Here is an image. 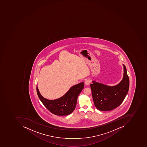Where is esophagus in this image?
Listing matches in <instances>:
<instances>
[{"mask_svg":"<svg viewBox=\"0 0 147 147\" xmlns=\"http://www.w3.org/2000/svg\"><path fill=\"white\" fill-rule=\"evenodd\" d=\"M90 80H86L85 82V84L86 85H88L89 84H90Z\"/></svg>","mask_w":147,"mask_h":147,"instance_id":"esophagus-1","label":"esophagus"}]
</instances>
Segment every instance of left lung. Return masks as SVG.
<instances>
[{"label":"left lung","instance_id":"obj_1","mask_svg":"<svg viewBox=\"0 0 147 147\" xmlns=\"http://www.w3.org/2000/svg\"><path fill=\"white\" fill-rule=\"evenodd\" d=\"M122 80L114 86L106 85L93 81L90 85L92 96L95 107L101 111H109L120 106L129 91V80L125 66Z\"/></svg>","mask_w":147,"mask_h":147}]
</instances>
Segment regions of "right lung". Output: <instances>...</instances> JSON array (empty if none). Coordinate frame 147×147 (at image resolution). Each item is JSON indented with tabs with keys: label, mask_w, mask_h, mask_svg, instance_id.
Returning a JSON list of instances; mask_svg holds the SVG:
<instances>
[{
	"label": "right lung",
	"mask_w": 147,
	"mask_h": 147,
	"mask_svg": "<svg viewBox=\"0 0 147 147\" xmlns=\"http://www.w3.org/2000/svg\"><path fill=\"white\" fill-rule=\"evenodd\" d=\"M84 87V82L73 86L62 97L55 100H49L44 98L37 86L36 92L41 102L50 112L58 116H65L71 114L74 111L78 95Z\"/></svg>",
	"instance_id": "right-lung-1"
}]
</instances>
